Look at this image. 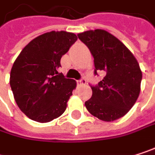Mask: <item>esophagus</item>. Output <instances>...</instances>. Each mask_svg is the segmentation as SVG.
I'll return each mask as SVG.
<instances>
[{
    "label": "esophagus",
    "mask_w": 155,
    "mask_h": 155,
    "mask_svg": "<svg viewBox=\"0 0 155 155\" xmlns=\"http://www.w3.org/2000/svg\"><path fill=\"white\" fill-rule=\"evenodd\" d=\"M86 82H87V81H86L85 78H81L80 80L77 81L78 85H84V84H86Z\"/></svg>",
    "instance_id": "34e87169"
}]
</instances>
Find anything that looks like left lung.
Instances as JSON below:
<instances>
[{
	"instance_id": "8db88e82",
	"label": "left lung",
	"mask_w": 155,
	"mask_h": 155,
	"mask_svg": "<svg viewBox=\"0 0 155 155\" xmlns=\"http://www.w3.org/2000/svg\"><path fill=\"white\" fill-rule=\"evenodd\" d=\"M77 36L94 58V74L98 75L99 71L105 74L98 84H91L92 96L85 107L103 121L123 117L139 96L142 72L137 59L121 41L105 30H89Z\"/></svg>"
}]
</instances>
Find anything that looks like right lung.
Wrapping results in <instances>:
<instances>
[{"instance_id":"obj_1","label":"right lung","mask_w":155,"mask_h":155,"mask_svg":"<svg viewBox=\"0 0 155 155\" xmlns=\"http://www.w3.org/2000/svg\"><path fill=\"white\" fill-rule=\"evenodd\" d=\"M77 40L74 33L51 31L30 41L11 71L16 103L30 119L47 123L60 117L76 82L58 73L61 57Z\"/></svg>"}]
</instances>
